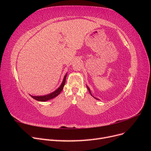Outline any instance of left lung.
I'll return each mask as SVG.
<instances>
[{
    "instance_id": "1",
    "label": "left lung",
    "mask_w": 151,
    "mask_h": 151,
    "mask_svg": "<svg viewBox=\"0 0 151 151\" xmlns=\"http://www.w3.org/2000/svg\"><path fill=\"white\" fill-rule=\"evenodd\" d=\"M86 86H87V88H88V91H89V93H90V94H91V96H93V98H95V99H98V100H99V99H97V98H95V97H94V96H93V95H92V94H91V90H90V89H89V87H88V86H87V85H86Z\"/></svg>"
}]
</instances>
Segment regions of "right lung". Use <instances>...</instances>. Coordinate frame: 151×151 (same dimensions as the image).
I'll list each match as a JSON object with an SVG mask.
<instances>
[{"label":"right lung","instance_id":"obj_1","mask_svg":"<svg viewBox=\"0 0 151 151\" xmlns=\"http://www.w3.org/2000/svg\"><path fill=\"white\" fill-rule=\"evenodd\" d=\"M67 75V73L65 75L64 77H63V81H62V83L60 86L59 87V88L57 89H56L55 91H53V93L48 94H47V95H44V96H31V95H30V96L33 99L37 100V101H43H43H48V100L52 99L54 98L57 97L58 95L60 94V93H61V91L63 89V87H64V85L65 84V79H66Z\"/></svg>","mask_w":151,"mask_h":151}]
</instances>
